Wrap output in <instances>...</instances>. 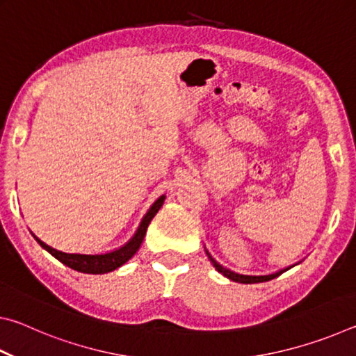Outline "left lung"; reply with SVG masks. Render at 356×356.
Masks as SVG:
<instances>
[{"instance_id":"8db88e82","label":"left lung","mask_w":356,"mask_h":356,"mask_svg":"<svg viewBox=\"0 0 356 356\" xmlns=\"http://www.w3.org/2000/svg\"><path fill=\"white\" fill-rule=\"evenodd\" d=\"M207 256H209V259H210V261H212V264L215 265V268L218 270L220 273H222V275L226 276V278L232 280V281L243 282V284H254V282L270 281V280L276 278V276H280L281 273H284L286 270H289V268H284V270H281V272H278V273H273V275H265V276H248V275H238V273H234V272H231V270H227V268L222 267V265H220L218 262H216L215 259L209 254V252H207Z\"/></svg>"}]
</instances>
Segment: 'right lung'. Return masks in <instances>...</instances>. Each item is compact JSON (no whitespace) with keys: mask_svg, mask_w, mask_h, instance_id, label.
<instances>
[{"mask_svg":"<svg viewBox=\"0 0 356 356\" xmlns=\"http://www.w3.org/2000/svg\"><path fill=\"white\" fill-rule=\"evenodd\" d=\"M163 201H165V196H161L154 202V206L150 207V210L146 213V216L143 218L141 225H140V227H138V231L134 236V238H131L127 245H124L122 248H119L116 251L106 252V254H97V256L69 254V252L58 251L55 248H51V246L45 245L44 242H42V240H39L35 236H34V238L38 240V243L42 246V248L47 250L51 256H55L59 262H63L64 265H67V267L76 270V272L92 273V275L113 272V270H116L118 267H120V265H124L125 262H127L129 259H131V256H134L135 252L140 250V246H141L143 240H144V236H146L149 222L152 221L155 213L159 212L161 206H163Z\"/></svg>","mask_w":356,"mask_h":356,"instance_id":"right-lung-1","label":"right lung"}]
</instances>
